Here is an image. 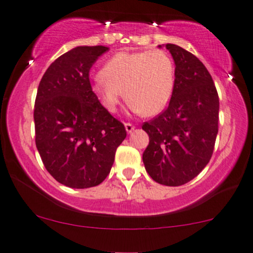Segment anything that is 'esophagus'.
Returning a JSON list of instances; mask_svg holds the SVG:
<instances>
[{
	"instance_id": "1",
	"label": "esophagus",
	"mask_w": 253,
	"mask_h": 253,
	"mask_svg": "<svg viewBox=\"0 0 253 253\" xmlns=\"http://www.w3.org/2000/svg\"><path fill=\"white\" fill-rule=\"evenodd\" d=\"M124 126H126V130L127 133L132 132V131L134 130V127H136V126H133V124H131V123H126V124H124Z\"/></svg>"
}]
</instances>
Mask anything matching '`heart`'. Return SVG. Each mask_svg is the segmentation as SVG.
Here are the masks:
<instances>
[{"label":"heart","mask_w":253,"mask_h":253,"mask_svg":"<svg viewBox=\"0 0 253 253\" xmlns=\"http://www.w3.org/2000/svg\"><path fill=\"white\" fill-rule=\"evenodd\" d=\"M175 85V67L164 50L121 51L103 64L92 89L102 106L115 113L126 94L133 113L153 116L168 105ZM125 91H123V89Z\"/></svg>","instance_id":"1"}]
</instances>
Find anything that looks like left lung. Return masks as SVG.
Wrapping results in <instances>:
<instances>
[{
	"instance_id": "1",
	"label": "left lung",
	"mask_w": 253,
	"mask_h": 253,
	"mask_svg": "<svg viewBox=\"0 0 253 253\" xmlns=\"http://www.w3.org/2000/svg\"><path fill=\"white\" fill-rule=\"evenodd\" d=\"M166 48L176 65L174 91L167 108L143 124L150 137L143 161L155 182L178 186L195 178L211 160L219 95L212 76L195 55L172 43Z\"/></svg>"
}]
</instances>
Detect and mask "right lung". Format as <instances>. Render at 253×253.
<instances>
[{"label": "right lung", "mask_w": 253, "mask_h": 253, "mask_svg": "<svg viewBox=\"0 0 253 253\" xmlns=\"http://www.w3.org/2000/svg\"><path fill=\"white\" fill-rule=\"evenodd\" d=\"M108 49L79 46L67 51L49 65L38 87L37 148L48 172L69 188L105 181L126 137L123 123L100 103L88 78L92 65Z\"/></svg>", "instance_id": "obj_1"}]
</instances>
